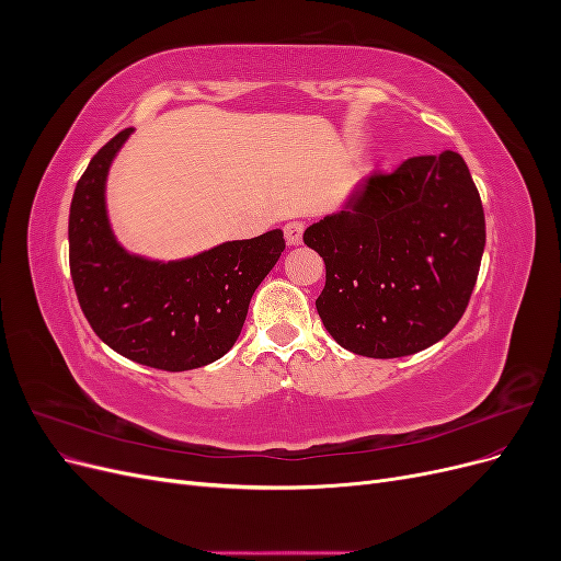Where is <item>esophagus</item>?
<instances>
[{"label":"esophagus","mask_w":561,"mask_h":561,"mask_svg":"<svg viewBox=\"0 0 561 561\" xmlns=\"http://www.w3.org/2000/svg\"><path fill=\"white\" fill-rule=\"evenodd\" d=\"M304 239V225L301 222H290L285 225V241L290 245H301Z\"/></svg>","instance_id":"34e87169"}]
</instances>
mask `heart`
I'll list each match as a JSON object with an SVG mask.
<instances>
[{
  "label": "heart",
  "mask_w": 561,
  "mask_h": 561,
  "mask_svg": "<svg viewBox=\"0 0 561 561\" xmlns=\"http://www.w3.org/2000/svg\"><path fill=\"white\" fill-rule=\"evenodd\" d=\"M386 171H388V163H386V161L377 163V168H375V173H386Z\"/></svg>",
  "instance_id": "b5f03b06"
}]
</instances>
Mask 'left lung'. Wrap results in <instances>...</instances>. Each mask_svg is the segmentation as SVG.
<instances>
[{
    "mask_svg": "<svg viewBox=\"0 0 561 561\" xmlns=\"http://www.w3.org/2000/svg\"><path fill=\"white\" fill-rule=\"evenodd\" d=\"M484 239L480 194L454 149L355 184L336 213L304 231L325 262L322 325L365 358L437 344L468 307Z\"/></svg>",
    "mask_w": 561,
    "mask_h": 561,
    "instance_id": "left-lung-1",
    "label": "left lung"
}]
</instances>
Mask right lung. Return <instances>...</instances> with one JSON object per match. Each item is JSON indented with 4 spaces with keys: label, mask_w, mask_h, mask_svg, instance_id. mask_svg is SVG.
I'll return each instance as SVG.
<instances>
[{
    "label": "right lung",
    "mask_w": 561,
    "mask_h": 561,
    "mask_svg": "<svg viewBox=\"0 0 561 561\" xmlns=\"http://www.w3.org/2000/svg\"><path fill=\"white\" fill-rule=\"evenodd\" d=\"M126 128L98 151L70 206V271L93 332L124 358L165 371L210 365L236 344L250 299L276 266L280 229L225 241L180 260L128 252L110 225L107 175L130 138Z\"/></svg>",
    "instance_id": "1"
}]
</instances>
